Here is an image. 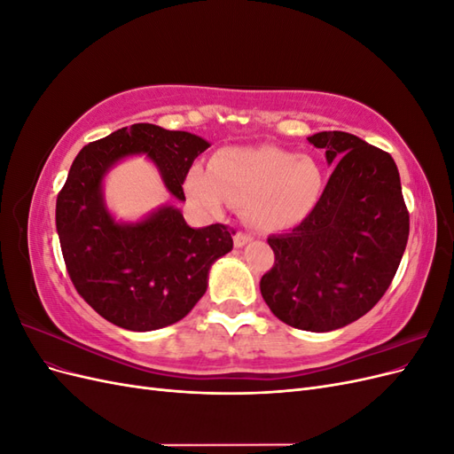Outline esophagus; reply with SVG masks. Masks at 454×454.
Wrapping results in <instances>:
<instances>
[{"mask_svg":"<svg viewBox=\"0 0 454 454\" xmlns=\"http://www.w3.org/2000/svg\"><path fill=\"white\" fill-rule=\"evenodd\" d=\"M232 240H235V246H237V248H242V246H246L248 242H252V237H250V235H246V232H237L235 239H232Z\"/></svg>","mask_w":454,"mask_h":454,"instance_id":"esophagus-1","label":"esophagus"}]
</instances>
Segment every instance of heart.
<instances>
[{"instance_id": "obj_1", "label": "heart", "mask_w": 454, "mask_h": 454, "mask_svg": "<svg viewBox=\"0 0 454 454\" xmlns=\"http://www.w3.org/2000/svg\"><path fill=\"white\" fill-rule=\"evenodd\" d=\"M185 191L208 214L237 204L250 225L274 232L310 214L322 191V170L312 157L274 145L229 147L210 160V170L191 168Z\"/></svg>"}]
</instances>
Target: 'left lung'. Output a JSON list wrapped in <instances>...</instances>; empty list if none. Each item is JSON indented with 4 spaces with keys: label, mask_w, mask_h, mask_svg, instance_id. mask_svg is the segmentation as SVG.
<instances>
[{
    "label": "left lung",
    "mask_w": 454,
    "mask_h": 454,
    "mask_svg": "<svg viewBox=\"0 0 454 454\" xmlns=\"http://www.w3.org/2000/svg\"><path fill=\"white\" fill-rule=\"evenodd\" d=\"M309 142L335 170L303 222L269 237L274 265L259 287L278 320L324 333L362 318L388 290L407 246L409 212L387 151L340 130Z\"/></svg>",
    "instance_id": "8db88e82"
}]
</instances>
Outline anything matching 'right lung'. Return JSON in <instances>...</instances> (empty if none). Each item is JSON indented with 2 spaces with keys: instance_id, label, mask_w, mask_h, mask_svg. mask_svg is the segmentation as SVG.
<instances>
[{
  "instance_id": "1",
  "label": "right lung",
  "mask_w": 454,
  "mask_h": 454,
  "mask_svg": "<svg viewBox=\"0 0 454 454\" xmlns=\"http://www.w3.org/2000/svg\"><path fill=\"white\" fill-rule=\"evenodd\" d=\"M208 147L191 132L136 122L79 151L57 199V231L77 294L107 322L130 332L180 322L208 287L214 261L232 250V231L189 227L170 204L136 223L115 222L102 193L106 174L122 159L145 155L164 187L185 200V176Z\"/></svg>"
}]
</instances>
